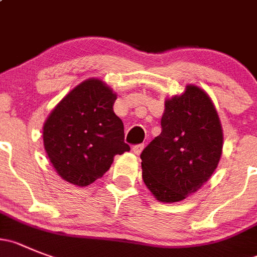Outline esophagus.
<instances>
[{"label":"esophagus","instance_id":"1","mask_svg":"<svg viewBox=\"0 0 257 257\" xmlns=\"http://www.w3.org/2000/svg\"><path fill=\"white\" fill-rule=\"evenodd\" d=\"M143 148H145V145H137V146H134L133 148H132V151L134 152V155L140 156L141 153H142Z\"/></svg>","mask_w":257,"mask_h":257}]
</instances>
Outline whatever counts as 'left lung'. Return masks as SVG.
<instances>
[{"label":"left lung","instance_id":"1","mask_svg":"<svg viewBox=\"0 0 257 257\" xmlns=\"http://www.w3.org/2000/svg\"><path fill=\"white\" fill-rule=\"evenodd\" d=\"M162 132L141 153L142 177L157 200L196 193L219 164L223 131L208 93L194 85L165 101Z\"/></svg>","mask_w":257,"mask_h":257}]
</instances>
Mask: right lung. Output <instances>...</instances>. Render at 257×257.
<instances>
[{"label": "right lung", "instance_id": "obj_1", "mask_svg": "<svg viewBox=\"0 0 257 257\" xmlns=\"http://www.w3.org/2000/svg\"><path fill=\"white\" fill-rule=\"evenodd\" d=\"M115 100L106 83L90 78L69 91L45 120V152L67 183L90 185L110 169L115 155L131 151L112 110Z\"/></svg>", "mask_w": 257, "mask_h": 257}]
</instances>
